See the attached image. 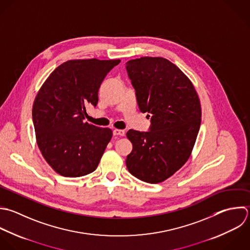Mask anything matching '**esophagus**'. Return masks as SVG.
<instances>
[{"instance_id": "34e87169", "label": "esophagus", "mask_w": 250, "mask_h": 250, "mask_svg": "<svg viewBox=\"0 0 250 250\" xmlns=\"http://www.w3.org/2000/svg\"><path fill=\"white\" fill-rule=\"evenodd\" d=\"M113 134H114L115 136H125V131L123 130V129H114V130H113Z\"/></svg>"}]
</instances>
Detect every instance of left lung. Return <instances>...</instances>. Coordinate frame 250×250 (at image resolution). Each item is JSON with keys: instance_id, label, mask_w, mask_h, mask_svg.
Here are the masks:
<instances>
[{"instance_id": "left-lung-1", "label": "left lung", "mask_w": 250, "mask_h": 250, "mask_svg": "<svg viewBox=\"0 0 250 250\" xmlns=\"http://www.w3.org/2000/svg\"><path fill=\"white\" fill-rule=\"evenodd\" d=\"M125 68L140 111L151 114L149 131L126 132L132 143L126 167L134 177L157 184L189 160L201 126L200 98L189 78L166 58L131 59Z\"/></svg>"}]
</instances>
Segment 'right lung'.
<instances>
[{
  "mask_svg": "<svg viewBox=\"0 0 250 250\" xmlns=\"http://www.w3.org/2000/svg\"><path fill=\"white\" fill-rule=\"evenodd\" d=\"M120 59H75L59 65L34 100L32 117L38 147L51 168L65 177L94 171L110 142V128L84 122L96 106L98 89Z\"/></svg>",
  "mask_w": 250,
  "mask_h": 250,
  "instance_id": "1",
  "label": "right lung"
}]
</instances>
